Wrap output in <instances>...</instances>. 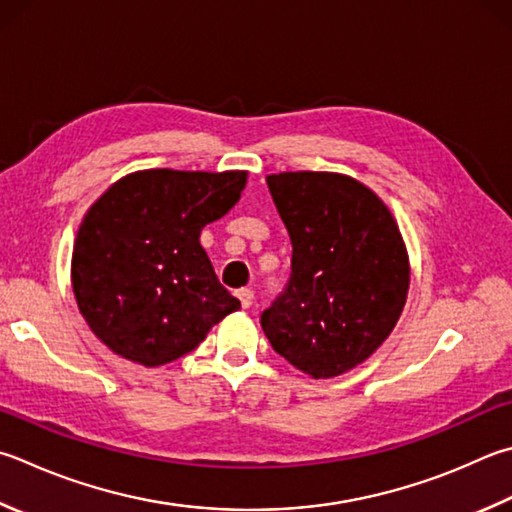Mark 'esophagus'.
<instances>
[{
  "mask_svg": "<svg viewBox=\"0 0 512 512\" xmlns=\"http://www.w3.org/2000/svg\"><path fill=\"white\" fill-rule=\"evenodd\" d=\"M237 297H239V302H241V306H244V309H248V306L253 304V291H250V288H239Z\"/></svg>",
  "mask_w": 512,
  "mask_h": 512,
  "instance_id": "1",
  "label": "esophagus"
}]
</instances>
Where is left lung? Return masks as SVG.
<instances>
[{
	"instance_id": "1",
	"label": "left lung",
	"mask_w": 512,
	"mask_h": 512,
	"mask_svg": "<svg viewBox=\"0 0 512 512\" xmlns=\"http://www.w3.org/2000/svg\"><path fill=\"white\" fill-rule=\"evenodd\" d=\"M293 246L291 277L262 313L273 349L313 378L367 360L396 327L410 264L392 212L365 185L331 172L266 179Z\"/></svg>"
}]
</instances>
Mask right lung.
<instances>
[{
  "instance_id": "1",
  "label": "right lung",
  "mask_w": 512,
  "mask_h": 512,
  "mask_svg": "<svg viewBox=\"0 0 512 512\" xmlns=\"http://www.w3.org/2000/svg\"><path fill=\"white\" fill-rule=\"evenodd\" d=\"M244 185L246 172L145 170L91 206L71 280L82 318L111 351L159 367L197 349L239 309L199 235L235 206Z\"/></svg>"
}]
</instances>
